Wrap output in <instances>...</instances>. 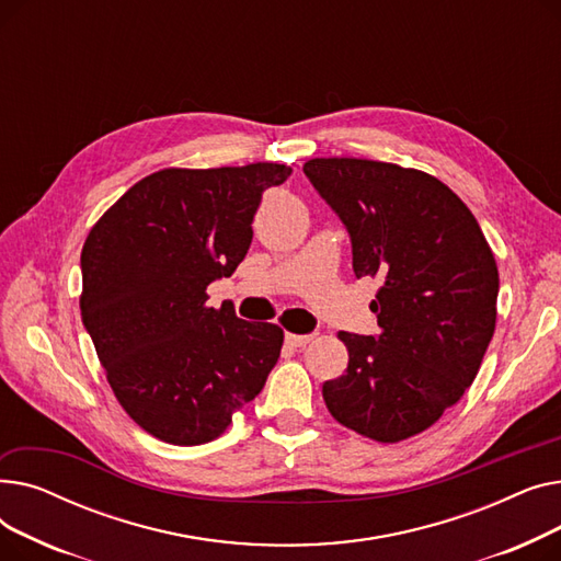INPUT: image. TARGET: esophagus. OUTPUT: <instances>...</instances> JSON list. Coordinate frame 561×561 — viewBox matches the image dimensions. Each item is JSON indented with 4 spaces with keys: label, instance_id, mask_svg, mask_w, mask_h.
<instances>
[{
    "label": "esophagus",
    "instance_id": "34e87169",
    "mask_svg": "<svg viewBox=\"0 0 561 561\" xmlns=\"http://www.w3.org/2000/svg\"><path fill=\"white\" fill-rule=\"evenodd\" d=\"M313 339H316V334H286V343L293 347H305Z\"/></svg>",
    "mask_w": 561,
    "mask_h": 561
}]
</instances>
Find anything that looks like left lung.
<instances>
[{"label":"left lung","instance_id":"obj_1","mask_svg":"<svg viewBox=\"0 0 561 561\" xmlns=\"http://www.w3.org/2000/svg\"><path fill=\"white\" fill-rule=\"evenodd\" d=\"M305 174L377 277L379 334L339 332L347 368L322 385L330 414L379 444L432 427L473 385L495 330L497 265L468 206L436 176L385 161L311 159Z\"/></svg>","mask_w":561,"mask_h":561}]
</instances>
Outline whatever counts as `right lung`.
<instances>
[{
    "instance_id": "1",
    "label": "right lung",
    "mask_w": 561,
    "mask_h": 561,
    "mask_svg": "<svg viewBox=\"0 0 561 561\" xmlns=\"http://www.w3.org/2000/svg\"><path fill=\"white\" fill-rule=\"evenodd\" d=\"M293 170L165 168L134 184L81 250V320L108 385L147 434L172 446L218 438L279 359L282 328L206 305L252 243L265 188Z\"/></svg>"
}]
</instances>
